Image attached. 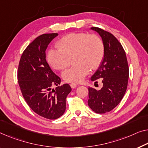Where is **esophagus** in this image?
<instances>
[{
	"mask_svg": "<svg viewBox=\"0 0 148 148\" xmlns=\"http://www.w3.org/2000/svg\"><path fill=\"white\" fill-rule=\"evenodd\" d=\"M70 86H71L72 88H76L77 86V84L75 83H71L70 84Z\"/></svg>",
	"mask_w": 148,
	"mask_h": 148,
	"instance_id": "obj_1",
	"label": "esophagus"
}]
</instances>
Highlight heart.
Returning a JSON list of instances; mask_svg holds the SVG:
<instances>
[{
    "instance_id": "b5f03b06",
    "label": "heart",
    "mask_w": 148,
    "mask_h": 148,
    "mask_svg": "<svg viewBox=\"0 0 148 148\" xmlns=\"http://www.w3.org/2000/svg\"><path fill=\"white\" fill-rule=\"evenodd\" d=\"M58 49H50L47 61L56 70H64L74 57L75 64L62 74L68 82H80L88 74L90 68L97 69L104 57L105 47L102 39L96 34L71 33L60 38L56 43Z\"/></svg>"
}]
</instances>
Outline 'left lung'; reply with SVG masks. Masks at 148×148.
Returning a JSON list of instances; mask_svg holds the SVG:
<instances>
[{
  "instance_id": "8db88e82",
  "label": "left lung",
  "mask_w": 148,
  "mask_h": 148,
  "mask_svg": "<svg viewBox=\"0 0 148 148\" xmlns=\"http://www.w3.org/2000/svg\"><path fill=\"white\" fill-rule=\"evenodd\" d=\"M100 34L104 44L105 53L102 64L90 80H102L103 86L97 90L88 88V103L97 114L113 110L122 100L126 91L129 67L122 46L113 34L98 27H92Z\"/></svg>"
}]
</instances>
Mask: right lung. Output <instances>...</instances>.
I'll use <instances>...</instances> for the list:
<instances>
[{"label": "right lung", "instance_id": "right-lung-1", "mask_svg": "<svg viewBox=\"0 0 148 148\" xmlns=\"http://www.w3.org/2000/svg\"><path fill=\"white\" fill-rule=\"evenodd\" d=\"M57 33L44 34L35 38L22 54L18 68V82L22 94L35 113L49 120L60 118L66 110V98L71 92L68 84H60L46 60V50Z\"/></svg>", "mask_w": 148, "mask_h": 148}]
</instances>
